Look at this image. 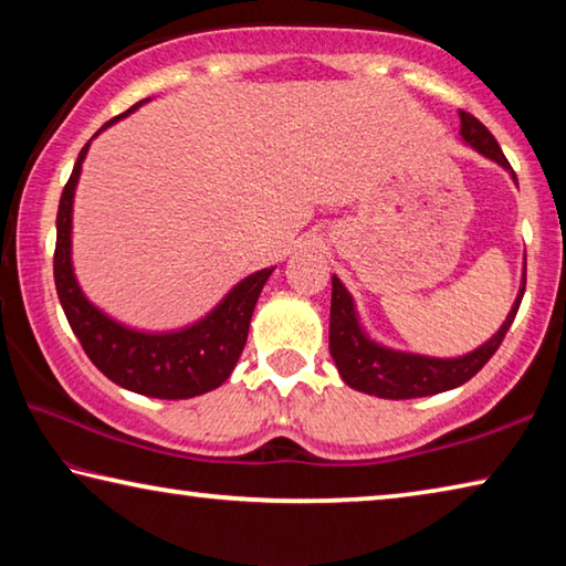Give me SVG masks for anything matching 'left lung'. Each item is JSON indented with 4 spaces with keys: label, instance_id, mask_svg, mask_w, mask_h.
<instances>
[{
    "label": "left lung",
    "instance_id": "obj_1",
    "mask_svg": "<svg viewBox=\"0 0 566 566\" xmlns=\"http://www.w3.org/2000/svg\"><path fill=\"white\" fill-rule=\"evenodd\" d=\"M459 119H462V139L469 147H474L479 155L494 159L510 171L516 181L514 169L502 155V147L496 145L492 132L484 127L482 122L472 117L469 112L459 109ZM526 272V270H524ZM526 276H522V290L516 294L512 312L506 314L500 332L494 334L490 342L482 347L464 354V357L454 359H437V357H421V354L397 352L387 349L381 344L371 342L367 332L361 329L357 310H354L352 294L347 292L337 276H332V312H329V352L332 359L337 364L342 379L347 381L352 389L364 391V395H375L381 399H415V397H429L439 395V391L454 389L464 381L472 379L492 354L500 349L504 334L510 332L512 322L520 310L524 296Z\"/></svg>",
    "mask_w": 566,
    "mask_h": 566
}]
</instances>
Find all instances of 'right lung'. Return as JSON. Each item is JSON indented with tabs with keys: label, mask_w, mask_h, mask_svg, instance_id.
<instances>
[{
	"label": "right lung",
	"mask_w": 566,
	"mask_h": 566,
	"mask_svg": "<svg viewBox=\"0 0 566 566\" xmlns=\"http://www.w3.org/2000/svg\"><path fill=\"white\" fill-rule=\"evenodd\" d=\"M137 107H142V102L109 119L102 129L127 117ZM87 149L90 142L76 157L72 177L62 191L60 212H56L54 284L66 322L94 367L114 385L155 399H189L217 389L232 375L239 354L244 349L254 304L274 266L249 274L205 319L191 327L151 334L114 322L84 296L72 270V205Z\"/></svg>",
	"instance_id": "obj_1"
}]
</instances>
